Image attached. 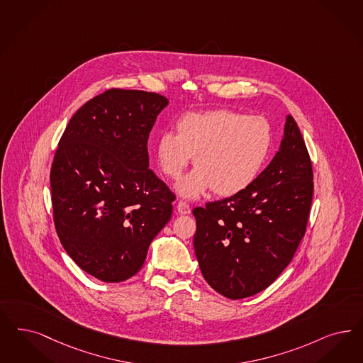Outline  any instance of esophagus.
Masks as SVG:
<instances>
[{
  "mask_svg": "<svg viewBox=\"0 0 363 363\" xmlns=\"http://www.w3.org/2000/svg\"><path fill=\"white\" fill-rule=\"evenodd\" d=\"M177 211H178L179 214H189V213L191 212L190 205H189L188 202H185V201H179L177 203Z\"/></svg>",
  "mask_w": 363,
  "mask_h": 363,
  "instance_id": "34e87169",
  "label": "esophagus"
}]
</instances>
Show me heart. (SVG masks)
Masks as SVG:
<instances>
[{"instance_id":"heart-1","label":"heart","mask_w":363,"mask_h":363,"mask_svg":"<svg viewBox=\"0 0 363 363\" xmlns=\"http://www.w3.org/2000/svg\"><path fill=\"white\" fill-rule=\"evenodd\" d=\"M272 143L271 125L257 115L217 108L184 115L177 134L162 133L157 142L163 174L178 179L189 163L197 169L178 185V191L197 199L213 189L218 196H235L259 174Z\"/></svg>"}]
</instances>
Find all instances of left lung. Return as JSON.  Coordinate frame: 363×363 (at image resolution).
I'll use <instances>...</instances> for the list:
<instances>
[{
    "mask_svg": "<svg viewBox=\"0 0 363 363\" xmlns=\"http://www.w3.org/2000/svg\"><path fill=\"white\" fill-rule=\"evenodd\" d=\"M313 179L304 139L288 115L280 149L248 188L193 209L196 256L214 291L244 299L275 281L306 233Z\"/></svg>",
    "mask_w": 363,
    "mask_h": 363,
    "instance_id": "obj_1",
    "label": "left lung"
}]
</instances>
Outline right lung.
<instances>
[{
	"mask_svg": "<svg viewBox=\"0 0 363 363\" xmlns=\"http://www.w3.org/2000/svg\"><path fill=\"white\" fill-rule=\"evenodd\" d=\"M167 98L110 88L65 127L50 167L53 223L65 252L104 283L135 275L175 194L149 169L147 140Z\"/></svg>",
	"mask_w": 363,
	"mask_h": 363,
	"instance_id": "right-lung-1",
	"label": "right lung"
}]
</instances>
